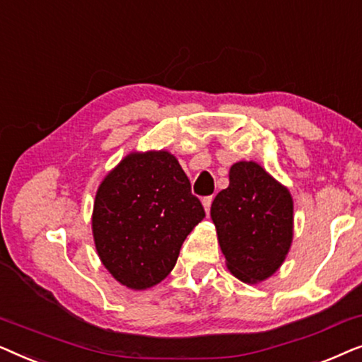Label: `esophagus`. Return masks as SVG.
<instances>
[{
	"label": "esophagus",
	"instance_id": "obj_1",
	"mask_svg": "<svg viewBox=\"0 0 362 362\" xmlns=\"http://www.w3.org/2000/svg\"><path fill=\"white\" fill-rule=\"evenodd\" d=\"M211 204H212V196H207L202 199V206H204V211L207 212V214H209V211H211Z\"/></svg>",
	"mask_w": 362,
	"mask_h": 362
}]
</instances>
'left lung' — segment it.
Wrapping results in <instances>:
<instances>
[{
	"mask_svg": "<svg viewBox=\"0 0 362 362\" xmlns=\"http://www.w3.org/2000/svg\"><path fill=\"white\" fill-rule=\"evenodd\" d=\"M221 250L230 274L260 284L284 264L293 240V199L288 187L259 163L230 166L229 186L211 206Z\"/></svg>",
	"mask_w": 362,
	"mask_h": 362,
	"instance_id": "obj_1",
	"label": "left lung"
}]
</instances>
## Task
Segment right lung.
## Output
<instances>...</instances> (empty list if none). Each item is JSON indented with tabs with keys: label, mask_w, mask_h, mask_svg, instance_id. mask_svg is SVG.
<instances>
[{
	"label": "right lung",
	"mask_w": 362,
	"mask_h": 362,
	"mask_svg": "<svg viewBox=\"0 0 362 362\" xmlns=\"http://www.w3.org/2000/svg\"><path fill=\"white\" fill-rule=\"evenodd\" d=\"M204 216L175 155L132 151L97 189L92 212L97 254L118 284L151 288L175 269L182 242Z\"/></svg>",
	"instance_id": "add662e5"
}]
</instances>
